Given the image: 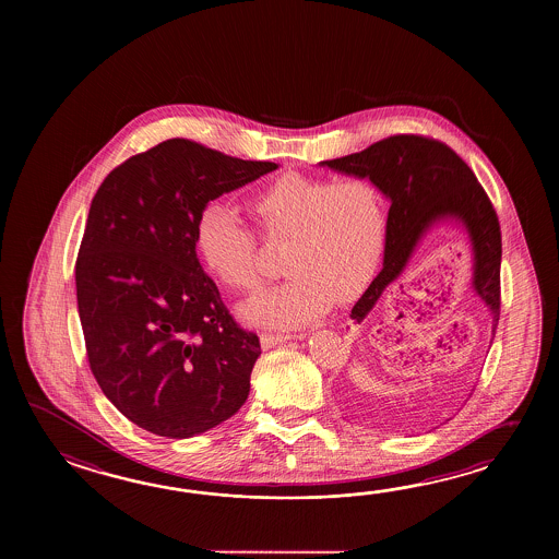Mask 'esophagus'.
I'll use <instances>...</instances> for the list:
<instances>
[{
  "mask_svg": "<svg viewBox=\"0 0 559 559\" xmlns=\"http://www.w3.org/2000/svg\"><path fill=\"white\" fill-rule=\"evenodd\" d=\"M294 335L289 333H262V347L263 349H270L277 344H284L287 340H292Z\"/></svg>",
  "mask_w": 559,
  "mask_h": 559,
  "instance_id": "obj_1",
  "label": "esophagus"
}]
</instances>
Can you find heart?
<instances>
[{
	"label": "heart",
	"instance_id": "obj_1",
	"mask_svg": "<svg viewBox=\"0 0 559 559\" xmlns=\"http://www.w3.org/2000/svg\"><path fill=\"white\" fill-rule=\"evenodd\" d=\"M248 207L263 238L287 243L285 284L246 304L251 323L301 328L333 301H352L378 272L388 214L380 188L366 178H309L287 174L251 191ZM195 250L205 270L236 292H255L265 280L258 239L238 212L207 203L195 222Z\"/></svg>",
	"mask_w": 559,
	"mask_h": 559
}]
</instances>
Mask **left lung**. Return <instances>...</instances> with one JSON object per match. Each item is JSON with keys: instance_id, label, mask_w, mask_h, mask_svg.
Segmentation results:
<instances>
[{"instance_id": "obj_1", "label": "left lung", "mask_w": 559, "mask_h": 559, "mask_svg": "<svg viewBox=\"0 0 559 559\" xmlns=\"http://www.w3.org/2000/svg\"><path fill=\"white\" fill-rule=\"evenodd\" d=\"M321 166L369 178L392 202L383 267L357 299L349 320L361 323L390 292L426 229L441 219H455L464 224L472 239L474 289L491 311L493 342L501 306V231L486 190L464 159L440 140L402 133L371 143L359 154L321 162Z\"/></svg>"}]
</instances>
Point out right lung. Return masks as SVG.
<instances>
[{
  "label": "right lung",
  "mask_w": 559,
  "mask_h": 559,
  "mask_svg": "<svg viewBox=\"0 0 559 559\" xmlns=\"http://www.w3.org/2000/svg\"><path fill=\"white\" fill-rule=\"evenodd\" d=\"M274 169L174 138L111 169L92 200L75 260L87 361L107 400L155 436H198L248 400L260 337L203 272L195 222Z\"/></svg>",
  "instance_id": "obj_1"
}]
</instances>
